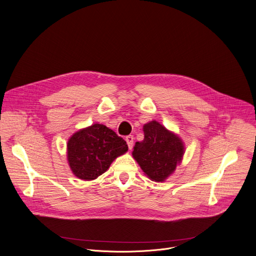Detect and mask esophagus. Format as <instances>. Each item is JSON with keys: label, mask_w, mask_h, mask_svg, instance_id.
Masks as SVG:
<instances>
[{"label": "esophagus", "mask_w": 256, "mask_h": 256, "mask_svg": "<svg viewBox=\"0 0 256 256\" xmlns=\"http://www.w3.org/2000/svg\"><path fill=\"white\" fill-rule=\"evenodd\" d=\"M125 140H126V142H127V144H128L129 149H132V147H133V142H134V137H133V135H128V136H126Z\"/></svg>", "instance_id": "esophagus-1"}]
</instances>
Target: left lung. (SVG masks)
<instances>
[{
    "label": "left lung",
    "instance_id": "8db88e82",
    "mask_svg": "<svg viewBox=\"0 0 256 256\" xmlns=\"http://www.w3.org/2000/svg\"><path fill=\"white\" fill-rule=\"evenodd\" d=\"M144 139L136 142L133 158L152 180L164 182L170 176L184 154L182 140L156 121L143 126Z\"/></svg>",
    "mask_w": 256,
    "mask_h": 256
}]
</instances>
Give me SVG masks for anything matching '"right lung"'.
I'll list each match as a JSON object with an SVG mask.
<instances>
[{
  "mask_svg": "<svg viewBox=\"0 0 256 256\" xmlns=\"http://www.w3.org/2000/svg\"><path fill=\"white\" fill-rule=\"evenodd\" d=\"M128 150L126 141L105 125L94 124L74 133L68 142V160L74 176L92 180Z\"/></svg>",
  "mask_w": 256,
  "mask_h": 256,
  "instance_id": "1",
  "label": "right lung"
}]
</instances>
